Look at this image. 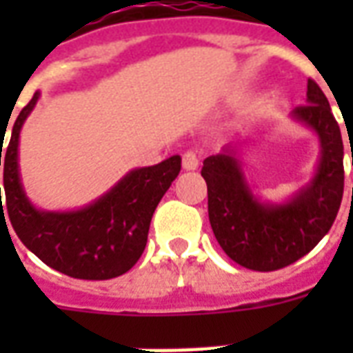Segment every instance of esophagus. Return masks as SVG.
Masks as SVG:
<instances>
[{
  "mask_svg": "<svg viewBox=\"0 0 353 353\" xmlns=\"http://www.w3.org/2000/svg\"><path fill=\"white\" fill-rule=\"evenodd\" d=\"M199 164H200V157L196 151H192V149L185 151L183 153V168L185 170H196L199 168Z\"/></svg>",
  "mask_w": 353,
  "mask_h": 353,
  "instance_id": "34e87169",
  "label": "esophagus"
}]
</instances>
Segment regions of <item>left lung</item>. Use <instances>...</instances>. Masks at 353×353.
Segmentation results:
<instances>
[{
  "label": "left lung",
  "instance_id": "obj_1",
  "mask_svg": "<svg viewBox=\"0 0 353 353\" xmlns=\"http://www.w3.org/2000/svg\"><path fill=\"white\" fill-rule=\"evenodd\" d=\"M291 117L318 134L321 157L310 183L288 202H261L229 149L208 157L202 166L208 185V215L217 242L234 263L257 272L293 265L312 252L333 227L342 202L341 128L316 81L308 79L306 103L293 109Z\"/></svg>",
  "mask_w": 353,
  "mask_h": 353
}]
</instances>
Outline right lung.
<instances>
[{
    "mask_svg": "<svg viewBox=\"0 0 353 353\" xmlns=\"http://www.w3.org/2000/svg\"><path fill=\"white\" fill-rule=\"evenodd\" d=\"M37 100L39 92L17 117L3 159V141L0 145L5 189V206L0 199L1 221L9 215L22 244L45 265L65 276L109 280L128 272L145 250L151 217L179 174L181 157L174 154L161 164L132 170L111 191L75 212L37 210L28 200L19 174L20 128Z\"/></svg>",
    "mask_w": 353,
    "mask_h": 353,
    "instance_id": "add662e5",
    "label": "right lung"
}]
</instances>
